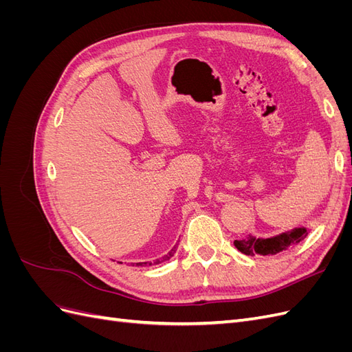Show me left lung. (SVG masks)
<instances>
[{
	"label": "left lung",
	"instance_id": "8db88e82",
	"mask_svg": "<svg viewBox=\"0 0 352 352\" xmlns=\"http://www.w3.org/2000/svg\"><path fill=\"white\" fill-rule=\"evenodd\" d=\"M308 232L305 228H296L291 232L280 233V235H276L273 238H255L252 235H248L247 238L235 241V247L245 255H274L283 250H287L294 247V245L300 243Z\"/></svg>",
	"mask_w": 352,
	"mask_h": 352
}]
</instances>
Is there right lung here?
I'll return each instance as SVG.
<instances>
[{"label": "right lung", "mask_w": 352, "mask_h": 352, "mask_svg": "<svg viewBox=\"0 0 352 352\" xmlns=\"http://www.w3.org/2000/svg\"><path fill=\"white\" fill-rule=\"evenodd\" d=\"M176 248H177V245H175V247H173L172 250H170V252H168V254H166V255H164V257H163L162 260H157V261H154V263H155V264H158V263H162V261H166V260H168L170 257H173V255H175V252H176ZM144 264L146 265V263H136V265H144ZM148 264H150V265H151L153 263H148Z\"/></svg>", "instance_id": "add662e5"}]
</instances>
